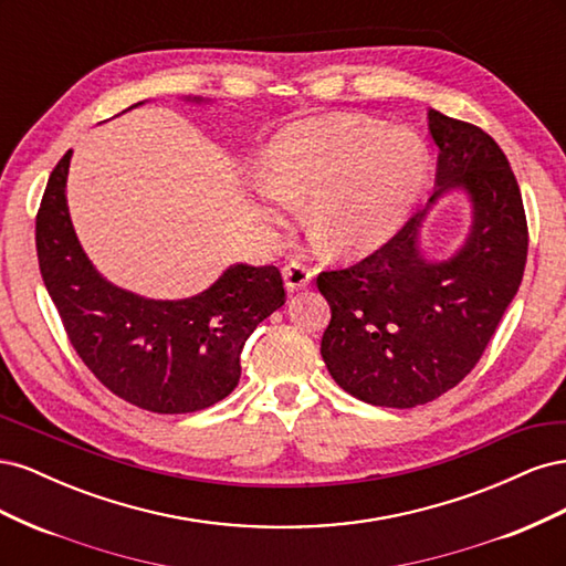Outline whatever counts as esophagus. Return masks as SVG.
Listing matches in <instances>:
<instances>
[{
    "mask_svg": "<svg viewBox=\"0 0 566 566\" xmlns=\"http://www.w3.org/2000/svg\"><path fill=\"white\" fill-rule=\"evenodd\" d=\"M312 269H306L304 264L290 262L287 266H283V281H285V290L287 293H297V290L306 287L312 283Z\"/></svg>",
    "mask_w": 566,
    "mask_h": 566,
    "instance_id": "1",
    "label": "esophagus"
}]
</instances>
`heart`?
I'll list each match as a JSON object with an SVG mask.
<instances>
[{"label":"heart","mask_w":566,"mask_h":566,"mask_svg":"<svg viewBox=\"0 0 566 566\" xmlns=\"http://www.w3.org/2000/svg\"><path fill=\"white\" fill-rule=\"evenodd\" d=\"M427 177V150L406 127L361 115H323L285 127L254 179L266 221L306 198V221L339 254H366L401 229Z\"/></svg>","instance_id":"1"}]
</instances>
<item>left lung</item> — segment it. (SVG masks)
Instances as JSON below:
<instances>
[{
    "mask_svg": "<svg viewBox=\"0 0 566 566\" xmlns=\"http://www.w3.org/2000/svg\"><path fill=\"white\" fill-rule=\"evenodd\" d=\"M439 148L437 188L387 245L316 279L331 304L321 356L333 380L373 406L413 408L474 368L515 300L526 264V217L501 146L470 123L427 111ZM451 192L471 202V229L443 261L427 255L421 224Z\"/></svg>",
    "mask_w": 566,
    "mask_h": 566,
    "instance_id": "obj_1",
    "label": "left lung"
}]
</instances>
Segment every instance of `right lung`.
<instances>
[{"instance_id":"right-lung-1","label":"right lung","mask_w":566,"mask_h":566,"mask_svg":"<svg viewBox=\"0 0 566 566\" xmlns=\"http://www.w3.org/2000/svg\"><path fill=\"white\" fill-rule=\"evenodd\" d=\"M71 158L67 150L46 181L35 241L42 281L75 352L119 399L150 413H193L229 397L245 339L285 304L281 271L235 262L184 300H150L111 283L82 250L67 210Z\"/></svg>"}]
</instances>
